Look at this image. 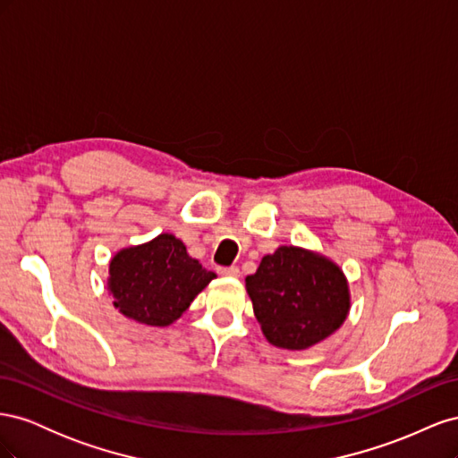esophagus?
Listing matches in <instances>:
<instances>
[{
    "mask_svg": "<svg viewBox=\"0 0 458 458\" xmlns=\"http://www.w3.org/2000/svg\"><path fill=\"white\" fill-rule=\"evenodd\" d=\"M217 273H219L221 276H233V279H237V276H241L239 267H234V266H231V267H219Z\"/></svg>",
    "mask_w": 458,
    "mask_h": 458,
    "instance_id": "obj_1",
    "label": "esophagus"
}]
</instances>
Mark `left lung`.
I'll return each mask as SVG.
<instances>
[{
	"instance_id": "obj_1",
	"label": "left lung",
	"mask_w": 458,
	"mask_h": 458,
	"mask_svg": "<svg viewBox=\"0 0 458 458\" xmlns=\"http://www.w3.org/2000/svg\"><path fill=\"white\" fill-rule=\"evenodd\" d=\"M246 293L269 344L308 350L327 340L350 313V286L344 271L323 254L279 246L246 276Z\"/></svg>"
}]
</instances>
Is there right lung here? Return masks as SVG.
<instances>
[{
	"instance_id": "add662e5",
	"label": "right lung",
	"mask_w": 458,
	"mask_h": 458,
	"mask_svg": "<svg viewBox=\"0 0 458 458\" xmlns=\"http://www.w3.org/2000/svg\"><path fill=\"white\" fill-rule=\"evenodd\" d=\"M216 273L187 254L185 244L162 233L145 244L122 248L108 266L114 308L135 323L168 327L187 311Z\"/></svg>"
}]
</instances>
